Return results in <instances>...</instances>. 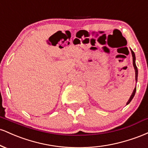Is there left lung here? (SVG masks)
Returning <instances> with one entry per match:
<instances>
[{"instance_id":"obj_1","label":"left lung","mask_w":148,"mask_h":148,"mask_svg":"<svg viewBox=\"0 0 148 148\" xmlns=\"http://www.w3.org/2000/svg\"><path fill=\"white\" fill-rule=\"evenodd\" d=\"M131 51H132V57H133V65L134 67V69H135V72H136V81H137V77H138V69H137V67L136 65V63H135V60H136V58H135V54H134V51L132 50H131ZM136 88H134L133 92H132V95H131L130 99L128 100V101H127V104H128V103H130V101H132V99H133L134 95H135V93H136Z\"/></svg>"}]
</instances>
